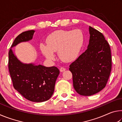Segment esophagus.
<instances>
[{"mask_svg":"<svg viewBox=\"0 0 122 122\" xmlns=\"http://www.w3.org/2000/svg\"><path fill=\"white\" fill-rule=\"evenodd\" d=\"M60 71H61V72H63V71H66V68L64 67H61L60 69Z\"/></svg>","mask_w":122,"mask_h":122,"instance_id":"obj_1","label":"esophagus"}]
</instances>
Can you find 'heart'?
Here are the masks:
<instances>
[{"label": "heart", "mask_w": 122, "mask_h": 122, "mask_svg": "<svg viewBox=\"0 0 122 122\" xmlns=\"http://www.w3.org/2000/svg\"><path fill=\"white\" fill-rule=\"evenodd\" d=\"M84 36L81 30H58L47 36L46 44L41 43L43 55L49 60L55 57V51L61 60L69 62L78 56L83 44Z\"/></svg>", "instance_id": "b5f03b06"}]
</instances>
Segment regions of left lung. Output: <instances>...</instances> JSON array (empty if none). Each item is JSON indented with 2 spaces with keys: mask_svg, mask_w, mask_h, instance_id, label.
I'll return each instance as SVG.
<instances>
[{
  "mask_svg": "<svg viewBox=\"0 0 122 122\" xmlns=\"http://www.w3.org/2000/svg\"><path fill=\"white\" fill-rule=\"evenodd\" d=\"M88 48L69 66L74 88L81 95L91 96L102 90L112 67L110 45L102 33L89 27Z\"/></svg>",
  "mask_w": 122,
  "mask_h": 122,
  "instance_id": "8db88e82",
  "label": "left lung"
}]
</instances>
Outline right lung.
I'll return each instance as SVG.
<instances>
[{
  "label": "right lung",
  "mask_w": 122,
  "mask_h": 122,
  "mask_svg": "<svg viewBox=\"0 0 122 122\" xmlns=\"http://www.w3.org/2000/svg\"><path fill=\"white\" fill-rule=\"evenodd\" d=\"M35 30L21 33L15 39L11 48L20 42L31 40ZM9 69L14 89L27 100L42 102L51 97L60 71L57 67H46L20 62L12 51L9 52Z\"/></svg>",
  "instance_id": "obj_1"
}]
</instances>
